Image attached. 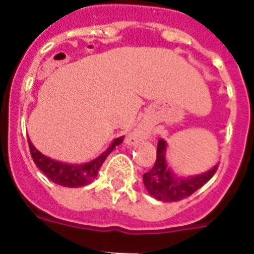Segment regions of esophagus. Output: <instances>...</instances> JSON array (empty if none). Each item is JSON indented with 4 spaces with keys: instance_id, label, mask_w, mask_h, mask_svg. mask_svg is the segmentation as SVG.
Instances as JSON below:
<instances>
[{
    "instance_id": "1",
    "label": "esophagus",
    "mask_w": 254,
    "mask_h": 254,
    "mask_svg": "<svg viewBox=\"0 0 254 254\" xmlns=\"http://www.w3.org/2000/svg\"><path fill=\"white\" fill-rule=\"evenodd\" d=\"M145 137H146V133H145V132H133V133L129 136L128 141L131 143H136V142H138V141H141L142 138H145Z\"/></svg>"
}]
</instances>
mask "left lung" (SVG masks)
<instances>
[{
    "instance_id": "8db88e82",
    "label": "left lung",
    "mask_w": 254,
    "mask_h": 254,
    "mask_svg": "<svg viewBox=\"0 0 254 254\" xmlns=\"http://www.w3.org/2000/svg\"><path fill=\"white\" fill-rule=\"evenodd\" d=\"M165 149H167L165 141H159L154 167L151 168V170L143 174V185L146 187L147 192L159 201L176 202V201L187 198L203 185H206L216 173L217 165H215L212 169L208 170L207 173H203L201 176L188 179L176 178L165 163V156H164Z\"/></svg>"
}]
</instances>
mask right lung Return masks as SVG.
Instances as JSON below:
<instances>
[{
    "label": "right lung",
    "instance_id": "add662e5",
    "mask_svg": "<svg viewBox=\"0 0 254 254\" xmlns=\"http://www.w3.org/2000/svg\"><path fill=\"white\" fill-rule=\"evenodd\" d=\"M123 138H125V136L116 138L113 141V143L111 145V147L105 150L99 158H96L95 160L90 161V163L81 164V165H72V164H64L57 160H52V159L47 158L46 155L38 151L33 146V143L30 142V140H28V142L31 158L34 160L35 165L52 182H55V183H57L60 186H64V187L76 188L86 186L87 183H90L91 181H94L96 178L98 172H99L100 167L103 165V163H104L108 155L116 149V146H118L120 143L123 142Z\"/></svg>",
    "mask_w": 254,
    "mask_h": 254
}]
</instances>
